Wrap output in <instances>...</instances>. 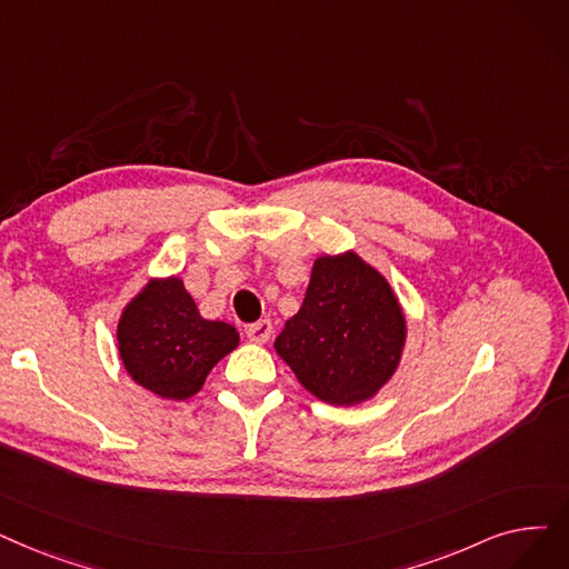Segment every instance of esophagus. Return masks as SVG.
<instances>
[{"instance_id": "34e87169", "label": "esophagus", "mask_w": 569, "mask_h": 569, "mask_svg": "<svg viewBox=\"0 0 569 569\" xmlns=\"http://www.w3.org/2000/svg\"><path fill=\"white\" fill-rule=\"evenodd\" d=\"M271 330L274 328H271V323L264 318V320H258V323L246 328V337H249L253 343H264V341H269Z\"/></svg>"}]
</instances>
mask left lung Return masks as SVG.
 Here are the masks:
<instances>
[{"mask_svg":"<svg viewBox=\"0 0 569 569\" xmlns=\"http://www.w3.org/2000/svg\"><path fill=\"white\" fill-rule=\"evenodd\" d=\"M407 316L388 279L356 251L320 256L300 311L274 341L298 381L335 407H356L398 372Z\"/></svg>","mask_w":569,"mask_h":569,"instance_id":"8db88e82","label":"left lung"}]
</instances>
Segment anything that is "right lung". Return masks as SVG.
I'll return each mask as SVG.
<instances>
[{
	"label": "right lung",
	"instance_id": "right-lung-1",
	"mask_svg": "<svg viewBox=\"0 0 569 569\" xmlns=\"http://www.w3.org/2000/svg\"><path fill=\"white\" fill-rule=\"evenodd\" d=\"M118 356L128 377L162 400L183 402L239 346V332L197 309L181 277H153L122 307Z\"/></svg>",
	"mask_w": 569,
	"mask_h": 569
}]
</instances>
